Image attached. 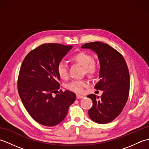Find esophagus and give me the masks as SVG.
Listing matches in <instances>:
<instances>
[{
    "label": "esophagus",
    "mask_w": 149,
    "mask_h": 149,
    "mask_svg": "<svg viewBox=\"0 0 149 149\" xmlns=\"http://www.w3.org/2000/svg\"><path fill=\"white\" fill-rule=\"evenodd\" d=\"M76 97L77 99H83V98H84V97L83 96V95H76Z\"/></svg>",
    "instance_id": "1"
}]
</instances>
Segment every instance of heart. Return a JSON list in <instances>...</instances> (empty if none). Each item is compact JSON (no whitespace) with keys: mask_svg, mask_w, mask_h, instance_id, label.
I'll list each match as a JSON object with an SVG mask.
<instances>
[{"mask_svg":"<svg viewBox=\"0 0 149 149\" xmlns=\"http://www.w3.org/2000/svg\"><path fill=\"white\" fill-rule=\"evenodd\" d=\"M72 61L83 66L84 71L90 75L94 74L97 71V66L93 61L92 56L84 52H79L71 57ZM57 72L59 77L62 79H66L68 77V67L65 63H59L57 66ZM88 85L86 81H73L66 85L68 89L75 91L77 93H82L84 88Z\"/></svg>","mask_w":149,"mask_h":149,"instance_id":"obj_1","label":"heart"}]
</instances>
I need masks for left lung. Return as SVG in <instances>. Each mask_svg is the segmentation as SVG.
<instances>
[{"mask_svg":"<svg viewBox=\"0 0 149 149\" xmlns=\"http://www.w3.org/2000/svg\"><path fill=\"white\" fill-rule=\"evenodd\" d=\"M81 48L90 49L97 55L100 70L95 88L103 91L100 98L94 94L87 96L93 102L88 115L97 123H109L120 115L127 101L130 77L127 64L121 54L104 43H88Z\"/></svg>","mask_w":149,"mask_h":149,"instance_id":"1","label":"left lung"}]
</instances>
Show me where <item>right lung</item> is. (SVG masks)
<instances>
[{"instance_id": "obj_1", "label": "right lung", "mask_w": 149, "mask_h": 149, "mask_svg": "<svg viewBox=\"0 0 149 149\" xmlns=\"http://www.w3.org/2000/svg\"><path fill=\"white\" fill-rule=\"evenodd\" d=\"M72 47L42 44L22 62L18 80L19 95L31 116L43 125L52 127L61 122L76 99L75 94L68 90L52 95L60 86L57 66Z\"/></svg>"}]
</instances>
